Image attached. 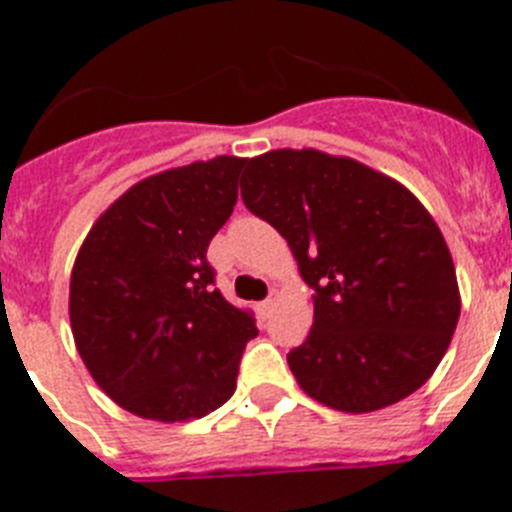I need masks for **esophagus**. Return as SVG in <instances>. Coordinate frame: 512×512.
<instances>
[{
	"label": "esophagus",
	"instance_id": "34e87169",
	"mask_svg": "<svg viewBox=\"0 0 512 512\" xmlns=\"http://www.w3.org/2000/svg\"><path fill=\"white\" fill-rule=\"evenodd\" d=\"M277 305V292H271V297H266L264 302H261L259 305V310H261V315H269V310L271 307Z\"/></svg>",
	"mask_w": 512,
	"mask_h": 512
}]
</instances>
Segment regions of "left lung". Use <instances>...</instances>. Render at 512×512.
<instances>
[{
  "label": "left lung",
  "instance_id": "left-lung-1",
  "mask_svg": "<svg viewBox=\"0 0 512 512\" xmlns=\"http://www.w3.org/2000/svg\"><path fill=\"white\" fill-rule=\"evenodd\" d=\"M243 205L284 235L312 292V330L287 354L305 395L374 413L423 387L461 312L451 251L392 176L348 156L279 148L248 158Z\"/></svg>",
  "mask_w": 512,
  "mask_h": 512
}]
</instances>
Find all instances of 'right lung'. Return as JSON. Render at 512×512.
<instances>
[{"label":"right lung","mask_w":512,"mask_h":512,"mask_svg":"<svg viewBox=\"0 0 512 512\" xmlns=\"http://www.w3.org/2000/svg\"><path fill=\"white\" fill-rule=\"evenodd\" d=\"M243 164L215 156L148 176L97 217L76 253V351L104 395L138 418H205L235 392L259 330L212 287L207 246L233 212Z\"/></svg>","instance_id":"obj_1"}]
</instances>
